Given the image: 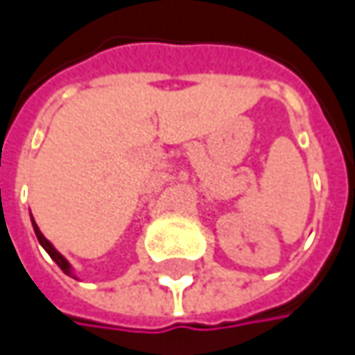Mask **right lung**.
<instances>
[{"mask_svg":"<svg viewBox=\"0 0 355 355\" xmlns=\"http://www.w3.org/2000/svg\"><path fill=\"white\" fill-rule=\"evenodd\" d=\"M33 228H35V234H36V239H38V243H40V247L49 252V257H51V259L61 267V271H63L65 275H69V277H76V275H73V269H71V265H69V261H67V259H65L57 248L53 247V245L44 239V234H42V232H40V228L36 226L35 220H33Z\"/></svg>","mask_w":355,"mask_h":355,"instance_id":"add662e5","label":"right lung"}]
</instances>
